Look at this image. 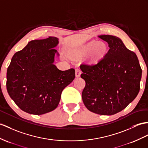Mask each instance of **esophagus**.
Segmentation results:
<instances>
[{
  "label": "esophagus",
  "instance_id": "34e87169",
  "mask_svg": "<svg viewBox=\"0 0 148 148\" xmlns=\"http://www.w3.org/2000/svg\"><path fill=\"white\" fill-rule=\"evenodd\" d=\"M81 75V70L79 69V68H77L76 70H75V76L76 77H80Z\"/></svg>",
  "mask_w": 148,
  "mask_h": 148
}]
</instances>
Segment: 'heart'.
Returning <instances> with one entry per match:
<instances>
[{"label": "heart", "instance_id": "heart-1", "mask_svg": "<svg viewBox=\"0 0 148 148\" xmlns=\"http://www.w3.org/2000/svg\"><path fill=\"white\" fill-rule=\"evenodd\" d=\"M95 43L94 41H91L84 46L75 49L73 51V53L77 56H83L88 53L92 48L88 58L90 62H95L101 58L106 53L107 47L103 42H96L95 44Z\"/></svg>", "mask_w": 148, "mask_h": 148}]
</instances>
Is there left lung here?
Here are the masks:
<instances>
[{
	"mask_svg": "<svg viewBox=\"0 0 148 148\" xmlns=\"http://www.w3.org/2000/svg\"><path fill=\"white\" fill-rule=\"evenodd\" d=\"M98 37L108 43L109 49L96 64L80 65L86 84L82 100L90 111L110 116L124 109L138 95L142 70L136 54L119 38Z\"/></svg>",
	"mask_w": 148,
	"mask_h": 148,
	"instance_id": "1",
	"label": "left lung"
}]
</instances>
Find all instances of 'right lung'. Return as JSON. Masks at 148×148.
I'll return each instance as SVG.
<instances>
[{
  "label": "right lung",
  "instance_id": "right-lung-1",
  "mask_svg": "<svg viewBox=\"0 0 148 148\" xmlns=\"http://www.w3.org/2000/svg\"><path fill=\"white\" fill-rule=\"evenodd\" d=\"M58 39L32 40L14 54L7 71L8 92L27 113L41 115L55 110L63 90L73 82L75 70L62 71L53 64Z\"/></svg>",
  "mask_w": 148,
  "mask_h": 148
}]
</instances>
